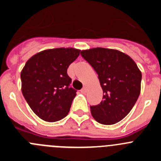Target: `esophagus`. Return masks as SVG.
Here are the masks:
<instances>
[{
  "mask_svg": "<svg viewBox=\"0 0 161 161\" xmlns=\"http://www.w3.org/2000/svg\"><path fill=\"white\" fill-rule=\"evenodd\" d=\"M80 92H81L82 93H86V92H87V89H86V88H85V87H84L83 89H82L81 90H80Z\"/></svg>",
  "mask_w": 161,
  "mask_h": 161,
  "instance_id": "obj_1",
  "label": "esophagus"
}]
</instances>
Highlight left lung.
Instances as JSON below:
<instances>
[{"mask_svg": "<svg viewBox=\"0 0 161 161\" xmlns=\"http://www.w3.org/2000/svg\"><path fill=\"white\" fill-rule=\"evenodd\" d=\"M80 55L97 72L103 90V100L90 106L91 114L101 124H115L128 114L139 97L141 72L130 56L117 50L97 47Z\"/></svg>", "mask_w": 161, "mask_h": 161, "instance_id": "obj_1", "label": "left lung"}]
</instances>
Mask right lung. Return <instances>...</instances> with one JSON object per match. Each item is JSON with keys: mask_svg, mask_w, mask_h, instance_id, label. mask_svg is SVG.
Returning <instances> with one entry per match:
<instances>
[{"mask_svg": "<svg viewBox=\"0 0 161 161\" xmlns=\"http://www.w3.org/2000/svg\"><path fill=\"white\" fill-rule=\"evenodd\" d=\"M75 48H54L33 55L21 72L22 92L34 113L47 122L68 115L76 90L67 69L80 55Z\"/></svg>", "mask_w": 161, "mask_h": 161, "instance_id": "right-lung-1", "label": "right lung"}]
</instances>
